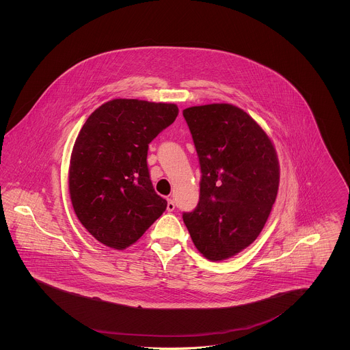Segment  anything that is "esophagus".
I'll use <instances>...</instances> for the list:
<instances>
[{"label": "esophagus", "instance_id": "obj_1", "mask_svg": "<svg viewBox=\"0 0 350 350\" xmlns=\"http://www.w3.org/2000/svg\"><path fill=\"white\" fill-rule=\"evenodd\" d=\"M174 208H176V204H174V202H173V200H172V198H167V211H173Z\"/></svg>", "mask_w": 350, "mask_h": 350}]
</instances>
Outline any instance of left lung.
I'll return each instance as SVG.
<instances>
[{
	"mask_svg": "<svg viewBox=\"0 0 350 350\" xmlns=\"http://www.w3.org/2000/svg\"><path fill=\"white\" fill-rule=\"evenodd\" d=\"M183 114L202 173L200 202L183 221L206 258L227 260L250 247L267 223L280 185L277 152L237 106H193Z\"/></svg>",
	"mask_w": 350,
	"mask_h": 350,
	"instance_id": "1",
	"label": "left lung"
}]
</instances>
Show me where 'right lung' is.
<instances>
[{
  "instance_id": "obj_1",
  "label": "right lung",
  "mask_w": 350,
  "mask_h": 350,
  "mask_svg": "<svg viewBox=\"0 0 350 350\" xmlns=\"http://www.w3.org/2000/svg\"><path fill=\"white\" fill-rule=\"evenodd\" d=\"M178 116L174 103L111 100L83 123L69 163L75 214L106 247L124 250L167 208L150 183L148 144Z\"/></svg>"
}]
</instances>
